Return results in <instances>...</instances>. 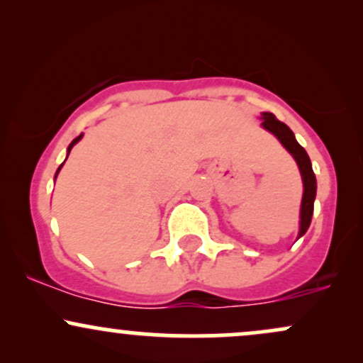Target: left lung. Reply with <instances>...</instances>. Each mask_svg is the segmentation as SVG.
I'll return each mask as SVG.
<instances>
[{"label": "left lung", "mask_w": 363, "mask_h": 363, "mask_svg": "<svg viewBox=\"0 0 363 363\" xmlns=\"http://www.w3.org/2000/svg\"><path fill=\"white\" fill-rule=\"evenodd\" d=\"M262 128H266L268 131H272L278 140L281 141V145L294 155L295 162H297L298 169H301L302 181H303V196H302V208H301V232L298 237H302L309 228L312 213H314V199H315V176L314 170H312L311 158L307 155V152L295 140L291 129L286 126L285 123L278 121L272 112H262Z\"/></svg>", "instance_id": "obj_1"}]
</instances>
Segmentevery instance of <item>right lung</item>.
Masks as SVG:
<instances>
[{
  "label": "right lung",
  "instance_id": "add662e5",
  "mask_svg": "<svg viewBox=\"0 0 363 363\" xmlns=\"http://www.w3.org/2000/svg\"><path fill=\"white\" fill-rule=\"evenodd\" d=\"M82 136H83V135H80V136H77V138H74V140L72 141V143H69V147H68V155H69V152H72V148L74 147V143H78V140H80V138H82ZM61 167H62V165H61ZM61 167H60V169H57V172H60V170H61ZM57 172H56V176H57Z\"/></svg>",
  "mask_w": 363,
  "mask_h": 363
}]
</instances>
